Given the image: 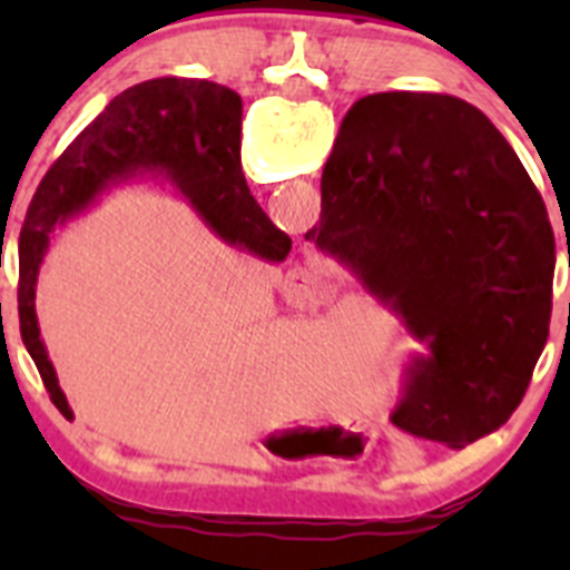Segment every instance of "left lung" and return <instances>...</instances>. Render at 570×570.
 Segmentation results:
<instances>
[{
    "mask_svg": "<svg viewBox=\"0 0 570 570\" xmlns=\"http://www.w3.org/2000/svg\"><path fill=\"white\" fill-rule=\"evenodd\" d=\"M305 239L420 345L396 428L465 448L505 425L548 342L557 248L540 190L480 108L411 90L356 99Z\"/></svg>",
    "mask_w": 570,
    "mask_h": 570,
    "instance_id": "8db88e82",
    "label": "left lung"
}]
</instances>
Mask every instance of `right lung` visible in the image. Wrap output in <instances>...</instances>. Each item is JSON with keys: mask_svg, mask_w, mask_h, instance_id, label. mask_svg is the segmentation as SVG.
I'll list each match as a JSON object with an SVG mask.
<instances>
[{"mask_svg": "<svg viewBox=\"0 0 570 570\" xmlns=\"http://www.w3.org/2000/svg\"><path fill=\"white\" fill-rule=\"evenodd\" d=\"M239 142V94L208 79H148L122 90L42 176L19 230V334L50 402L65 416L73 411L37 320L39 268L57 230L88 214L119 185L150 179L183 190L223 242L265 262H282L291 254V236L250 196Z\"/></svg>", "mask_w": 570, "mask_h": 570, "instance_id": "right-lung-1", "label": "right lung"}]
</instances>
